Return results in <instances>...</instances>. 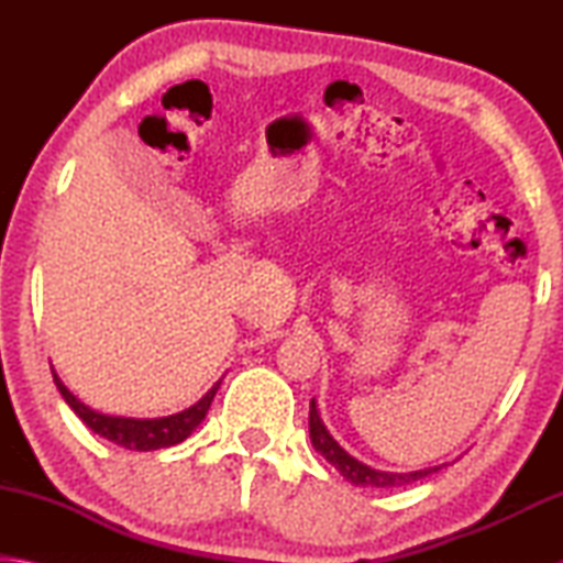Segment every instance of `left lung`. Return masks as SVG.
I'll return each mask as SVG.
<instances>
[{
	"label": "left lung",
	"mask_w": 563,
	"mask_h": 563,
	"mask_svg": "<svg viewBox=\"0 0 563 563\" xmlns=\"http://www.w3.org/2000/svg\"><path fill=\"white\" fill-rule=\"evenodd\" d=\"M310 442H312V446H316V452L325 456V460L335 466V470L345 476L350 484H355V487H377V489L405 487V484L424 479L427 474L440 472L442 466H446V464L427 466V470H417V472H383V470H375V466L355 460V456L347 454L335 440H332L328 427L322 424L316 399H310Z\"/></svg>",
	"instance_id": "left-lung-1"
}]
</instances>
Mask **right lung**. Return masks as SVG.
Masks as SVG:
<instances>
[{
    "mask_svg": "<svg viewBox=\"0 0 563 563\" xmlns=\"http://www.w3.org/2000/svg\"><path fill=\"white\" fill-rule=\"evenodd\" d=\"M54 383H56V387H59V393L66 399V405L74 409L76 417H79L91 432H97L99 437H103V440H109L119 446H126V450H133V452L164 450V446H174L178 442H184L186 437H190V432H194L196 427L203 422L208 415V407H211L218 387H221V379H218V383L208 389V393L198 399L196 405L180 409V412H176V415L154 417V419H136V417L101 415V412H97V409H91L89 405H84L81 399H76L69 389H66V385L62 383L56 373H54Z\"/></svg>",
    "mask_w": 563,
    "mask_h": 563,
    "instance_id": "1",
    "label": "right lung"
}]
</instances>
